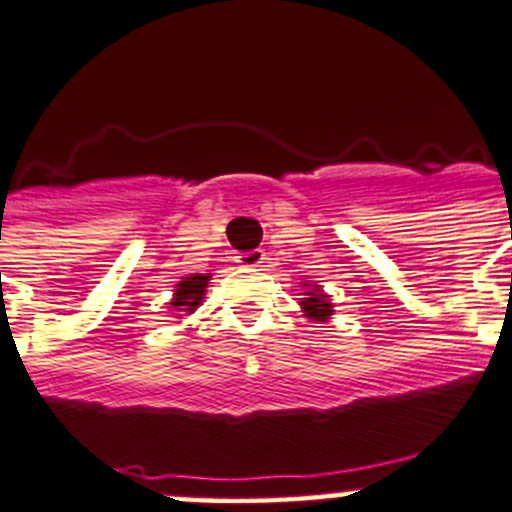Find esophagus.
I'll return each instance as SVG.
<instances>
[{"instance_id": "obj_1", "label": "esophagus", "mask_w": 512, "mask_h": 512, "mask_svg": "<svg viewBox=\"0 0 512 512\" xmlns=\"http://www.w3.org/2000/svg\"><path fill=\"white\" fill-rule=\"evenodd\" d=\"M235 260L240 262L242 267H262V262H265V252H262V250L240 252V255H237Z\"/></svg>"}]
</instances>
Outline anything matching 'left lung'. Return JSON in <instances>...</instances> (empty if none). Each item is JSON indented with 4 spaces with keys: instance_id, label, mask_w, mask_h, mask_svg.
I'll use <instances>...</instances> for the list:
<instances>
[{
    "instance_id": "left-lung-1",
    "label": "left lung",
    "mask_w": 512,
    "mask_h": 512,
    "mask_svg": "<svg viewBox=\"0 0 512 512\" xmlns=\"http://www.w3.org/2000/svg\"><path fill=\"white\" fill-rule=\"evenodd\" d=\"M307 294H309V297L302 302L307 317L317 319V322H324V319L332 314V304H329L327 294H322L319 289H317V292H307Z\"/></svg>"
}]
</instances>
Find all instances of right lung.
I'll return each instance as SVG.
<instances>
[{"label":"right lung","mask_w":512,"mask_h":512,"mask_svg":"<svg viewBox=\"0 0 512 512\" xmlns=\"http://www.w3.org/2000/svg\"><path fill=\"white\" fill-rule=\"evenodd\" d=\"M210 277L208 275H190L183 277L178 289H175V297H173V307L180 309H188L193 312L200 302H203V294H205V285H208Z\"/></svg>","instance_id":"obj_1"}]
</instances>
